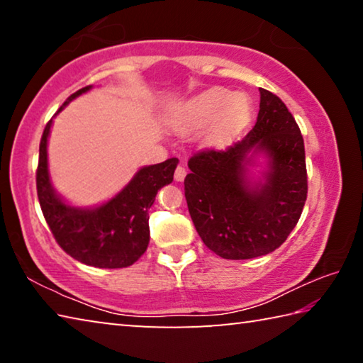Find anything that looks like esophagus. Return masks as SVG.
Segmentation results:
<instances>
[{
    "label": "esophagus",
    "instance_id": "obj_1",
    "mask_svg": "<svg viewBox=\"0 0 363 363\" xmlns=\"http://www.w3.org/2000/svg\"><path fill=\"white\" fill-rule=\"evenodd\" d=\"M186 174H187L186 168H184V167H177L176 171H174V179H176L177 182H182L184 177H186Z\"/></svg>",
    "mask_w": 363,
    "mask_h": 363
}]
</instances>
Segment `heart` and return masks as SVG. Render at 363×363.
Segmentation results:
<instances>
[{"label":"heart","mask_w":363,"mask_h":363,"mask_svg":"<svg viewBox=\"0 0 363 363\" xmlns=\"http://www.w3.org/2000/svg\"><path fill=\"white\" fill-rule=\"evenodd\" d=\"M253 113L251 99L243 93L225 88H210L171 107L167 126L181 136L203 131L208 149H225L248 126Z\"/></svg>","instance_id":"b5f03b06"}]
</instances>
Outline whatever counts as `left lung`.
I'll return each mask as SVG.
<instances>
[{
    "label": "left lung",
    "mask_w": 363,
    "mask_h": 363,
    "mask_svg": "<svg viewBox=\"0 0 363 363\" xmlns=\"http://www.w3.org/2000/svg\"><path fill=\"white\" fill-rule=\"evenodd\" d=\"M253 130L225 150H203L189 160L184 190L201 240L224 259L272 253L298 224L307 199L304 140L280 97L259 88ZM267 158L263 179L249 174Z\"/></svg>",
    "instance_id": "left-lung-1"
}]
</instances>
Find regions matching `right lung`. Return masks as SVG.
Here are the masks:
<instances>
[{
  "mask_svg": "<svg viewBox=\"0 0 363 363\" xmlns=\"http://www.w3.org/2000/svg\"><path fill=\"white\" fill-rule=\"evenodd\" d=\"M93 88L73 93L57 113L78 96ZM56 113V115H57ZM52 118L43 131L36 169V192L41 211L54 238L67 255L101 269H121L136 262L150 240L149 210L157 192L173 182L177 158L140 168L113 199L97 206H72L54 190L48 168V138Z\"/></svg>",
  "mask_w": 363,
  "mask_h": 363,
  "instance_id": "1",
  "label": "right lung"
}]
</instances>
